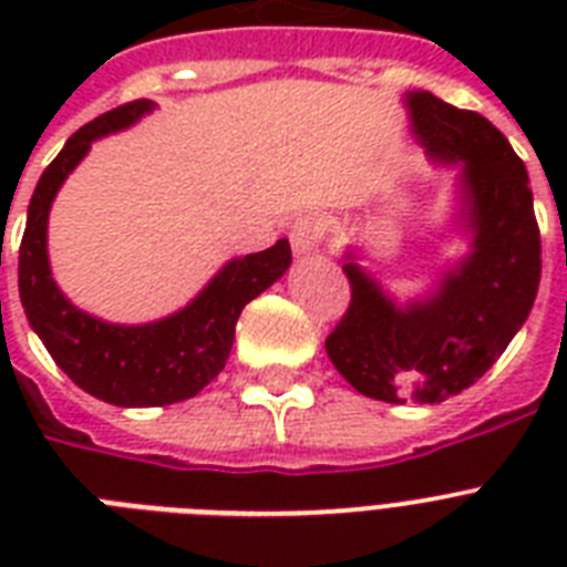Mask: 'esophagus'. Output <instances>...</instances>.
I'll return each mask as SVG.
<instances>
[{"label": "esophagus", "instance_id": "1", "mask_svg": "<svg viewBox=\"0 0 567 567\" xmlns=\"http://www.w3.org/2000/svg\"><path fill=\"white\" fill-rule=\"evenodd\" d=\"M323 238V220H320L318 214H302L297 217V223L291 226V244L293 252H309L315 249Z\"/></svg>", "mask_w": 567, "mask_h": 567}]
</instances>
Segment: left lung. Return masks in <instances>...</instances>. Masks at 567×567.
I'll list each match as a JSON object with an SVG mask.
<instances>
[{
    "label": "left lung",
    "mask_w": 567,
    "mask_h": 567,
    "mask_svg": "<svg viewBox=\"0 0 567 567\" xmlns=\"http://www.w3.org/2000/svg\"><path fill=\"white\" fill-rule=\"evenodd\" d=\"M409 111L432 162L462 164L474 249L409 306L347 261L350 306L329 332L327 353L371 400L444 403L474 385L524 327L542 279V238L527 167L483 114L430 91L409 93Z\"/></svg>",
    "instance_id": "obj_1"
}]
</instances>
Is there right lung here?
<instances>
[{"label":"right lung","mask_w":567,"mask_h":567,"mask_svg":"<svg viewBox=\"0 0 567 567\" xmlns=\"http://www.w3.org/2000/svg\"><path fill=\"white\" fill-rule=\"evenodd\" d=\"M155 109L135 100L82 126L40 176L20 244V300L31 329L75 385L111 405H171L203 391L231 353L235 323L249 300L291 265L288 238L252 256L231 258L203 293L171 318L120 327L79 311L49 274L47 220L58 188L96 137L132 126Z\"/></svg>","instance_id":"obj_1"}]
</instances>
